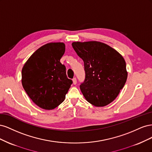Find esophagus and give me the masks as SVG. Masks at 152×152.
I'll return each instance as SVG.
<instances>
[{
  "label": "esophagus",
  "mask_w": 152,
  "mask_h": 152,
  "mask_svg": "<svg viewBox=\"0 0 152 152\" xmlns=\"http://www.w3.org/2000/svg\"><path fill=\"white\" fill-rule=\"evenodd\" d=\"M72 81H73V84L74 85H75L77 84V79L75 77L73 78V79H72Z\"/></svg>",
  "instance_id": "esophagus-1"
}]
</instances>
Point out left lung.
Here are the masks:
<instances>
[{
  "mask_svg": "<svg viewBox=\"0 0 152 152\" xmlns=\"http://www.w3.org/2000/svg\"><path fill=\"white\" fill-rule=\"evenodd\" d=\"M72 45L84 63L86 78L80 89L86 99L97 107L112 103L127 80L125 59L115 49L98 41Z\"/></svg>",
  "mask_w": 152,
  "mask_h": 152,
  "instance_id": "8db88e82",
  "label": "left lung"
}]
</instances>
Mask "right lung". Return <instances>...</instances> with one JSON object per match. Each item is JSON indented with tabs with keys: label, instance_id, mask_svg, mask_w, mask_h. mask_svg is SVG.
<instances>
[{
	"label": "right lung",
	"instance_id": "right-lung-1",
	"mask_svg": "<svg viewBox=\"0 0 152 152\" xmlns=\"http://www.w3.org/2000/svg\"><path fill=\"white\" fill-rule=\"evenodd\" d=\"M63 42H50L31 55L21 71V83L33 102L44 110H53L65 99L72 80L68 79L60 59Z\"/></svg>",
	"mask_w": 152,
	"mask_h": 152
}]
</instances>
